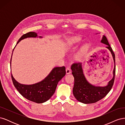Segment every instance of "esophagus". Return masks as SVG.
Wrapping results in <instances>:
<instances>
[{"label": "esophagus", "instance_id": "34e87169", "mask_svg": "<svg viewBox=\"0 0 125 125\" xmlns=\"http://www.w3.org/2000/svg\"><path fill=\"white\" fill-rule=\"evenodd\" d=\"M66 71V73L67 74H70L71 73V70L70 69V68H68V67L67 68Z\"/></svg>", "mask_w": 125, "mask_h": 125}]
</instances>
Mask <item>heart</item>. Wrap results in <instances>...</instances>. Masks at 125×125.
I'll use <instances>...</instances> for the list:
<instances>
[{
    "instance_id": "obj_1",
    "label": "heart",
    "mask_w": 125,
    "mask_h": 125,
    "mask_svg": "<svg viewBox=\"0 0 125 125\" xmlns=\"http://www.w3.org/2000/svg\"><path fill=\"white\" fill-rule=\"evenodd\" d=\"M81 39L78 36H73L70 37L68 39L66 43V47L68 50H70L71 48L76 47L77 45L81 43ZM89 46L88 44H85L83 46L80 51L78 52V53L75 56V59L77 60H80L83 56L89 50Z\"/></svg>"
}]
</instances>
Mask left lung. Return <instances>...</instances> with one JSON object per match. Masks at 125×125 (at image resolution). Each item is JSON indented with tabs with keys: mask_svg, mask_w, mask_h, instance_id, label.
<instances>
[{
	"mask_svg": "<svg viewBox=\"0 0 125 125\" xmlns=\"http://www.w3.org/2000/svg\"><path fill=\"white\" fill-rule=\"evenodd\" d=\"M101 43L107 45L106 47L111 52L115 63L113 77L109 81L107 85L104 87L95 86L89 83L86 80L83 73L81 63H73L71 66L72 74L74 79L73 94L75 99L83 103H94L101 100L110 91L114 84L116 71L115 54L105 36L104 35L102 37Z\"/></svg>",
	"mask_w": 125,
	"mask_h": 125,
	"instance_id": "left-lung-1",
	"label": "left lung"
}]
</instances>
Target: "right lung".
Wrapping results in <instances>:
<instances>
[{
  "label": "right lung",
  "instance_id": "1",
  "mask_svg": "<svg viewBox=\"0 0 125 125\" xmlns=\"http://www.w3.org/2000/svg\"><path fill=\"white\" fill-rule=\"evenodd\" d=\"M37 36V33L35 32H28L20 37L17 44L22 40ZM65 69L64 66L55 67L43 80L31 85L20 84L14 79L12 73L11 78L15 88L25 99L36 103H42L48 100L54 94L58 82L66 74Z\"/></svg>",
  "mask_w": 125,
  "mask_h": 125
}]
</instances>
